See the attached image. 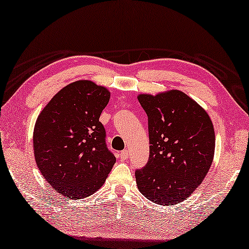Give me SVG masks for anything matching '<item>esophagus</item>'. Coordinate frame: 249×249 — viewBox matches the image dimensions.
Here are the masks:
<instances>
[{"instance_id":"34e87169","label":"esophagus","mask_w":249,"mask_h":249,"mask_svg":"<svg viewBox=\"0 0 249 249\" xmlns=\"http://www.w3.org/2000/svg\"><path fill=\"white\" fill-rule=\"evenodd\" d=\"M120 157H121L122 160H127V158L129 157V152H128L127 150L122 151V152L120 153Z\"/></svg>"}]
</instances>
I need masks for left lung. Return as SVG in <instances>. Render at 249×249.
<instances>
[{"instance_id":"obj_1","label":"left lung","mask_w":249,"mask_h":249,"mask_svg":"<svg viewBox=\"0 0 249 249\" xmlns=\"http://www.w3.org/2000/svg\"><path fill=\"white\" fill-rule=\"evenodd\" d=\"M149 119L150 158L136 171L140 193L152 202H183L212 166L215 131L208 112L179 89L139 94Z\"/></svg>"}]
</instances>
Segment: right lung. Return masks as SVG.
Here are the masks:
<instances>
[{
  "label": "right lung",
  "instance_id": "right-lung-1",
  "mask_svg": "<svg viewBox=\"0 0 249 249\" xmlns=\"http://www.w3.org/2000/svg\"><path fill=\"white\" fill-rule=\"evenodd\" d=\"M110 95L107 88L91 80L71 82L51 98L36 120V165L64 197L82 199L97 192L115 163L99 122Z\"/></svg>",
  "mask_w": 249,
  "mask_h": 249
}]
</instances>
